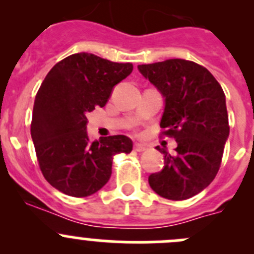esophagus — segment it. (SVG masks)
Masks as SVG:
<instances>
[{
    "instance_id": "1",
    "label": "esophagus",
    "mask_w": 254,
    "mask_h": 254,
    "mask_svg": "<svg viewBox=\"0 0 254 254\" xmlns=\"http://www.w3.org/2000/svg\"><path fill=\"white\" fill-rule=\"evenodd\" d=\"M134 150L137 151V152H142V151L146 150V147L143 145H141V143H135Z\"/></svg>"
}]
</instances>
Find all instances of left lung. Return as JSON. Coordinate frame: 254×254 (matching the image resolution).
<instances>
[{
	"mask_svg": "<svg viewBox=\"0 0 254 254\" xmlns=\"http://www.w3.org/2000/svg\"><path fill=\"white\" fill-rule=\"evenodd\" d=\"M165 98L161 127L175 137V152L157 148L165 166L148 177L155 193L184 200L206 188L217 175L230 127L226 98L219 82L203 66L183 59L137 66Z\"/></svg>",
	"mask_w": 254,
	"mask_h": 254,
	"instance_id": "left-lung-1",
	"label": "left lung"
}]
</instances>
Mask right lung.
<instances>
[{
  "label": "right lung",
  "instance_id": "1",
  "mask_svg": "<svg viewBox=\"0 0 254 254\" xmlns=\"http://www.w3.org/2000/svg\"><path fill=\"white\" fill-rule=\"evenodd\" d=\"M132 64H119L79 53L56 64L34 101L30 134L40 170L61 193L83 198L98 191L112 175L117 153H130L125 135L92 142L87 113L106 106L115 84L131 73Z\"/></svg>",
  "mask_w": 254,
  "mask_h": 254
}]
</instances>
